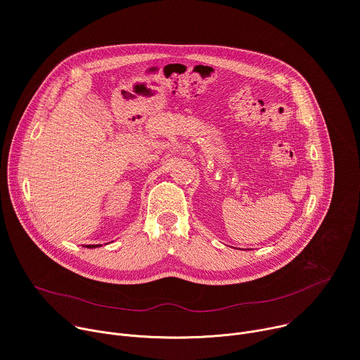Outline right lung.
<instances>
[{"mask_svg": "<svg viewBox=\"0 0 360 360\" xmlns=\"http://www.w3.org/2000/svg\"><path fill=\"white\" fill-rule=\"evenodd\" d=\"M96 246H98V245H88L86 248H96Z\"/></svg>", "mask_w": 360, "mask_h": 360, "instance_id": "add662e5", "label": "right lung"}]
</instances>
